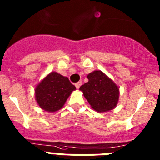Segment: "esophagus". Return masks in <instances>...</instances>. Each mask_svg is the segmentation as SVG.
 <instances>
[{
	"label": "esophagus",
	"mask_w": 160,
	"mask_h": 160,
	"mask_svg": "<svg viewBox=\"0 0 160 160\" xmlns=\"http://www.w3.org/2000/svg\"><path fill=\"white\" fill-rule=\"evenodd\" d=\"M81 84H82V81H79V82H77V83H75V86H76V87H77V88L78 89V88H80V87L81 86Z\"/></svg>",
	"instance_id": "esophagus-1"
}]
</instances>
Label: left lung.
<instances>
[{
  "mask_svg": "<svg viewBox=\"0 0 160 160\" xmlns=\"http://www.w3.org/2000/svg\"><path fill=\"white\" fill-rule=\"evenodd\" d=\"M88 82L80 86V90L94 110L108 112L114 108L119 100V88L101 71L88 75Z\"/></svg>",
  "mask_w": 160,
  "mask_h": 160,
  "instance_id": "8db88e82",
  "label": "left lung"
}]
</instances>
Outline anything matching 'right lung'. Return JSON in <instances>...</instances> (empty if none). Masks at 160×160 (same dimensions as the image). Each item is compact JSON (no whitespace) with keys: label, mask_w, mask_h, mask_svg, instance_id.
<instances>
[{"label":"right lung","mask_w":160,"mask_h":160,"mask_svg":"<svg viewBox=\"0 0 160 160\" xmlns=\"http://www.w3.org/2000/svg\"><path fill=\"white\" fill-rule=\"evenodd\" d=\"M76 87L57 72L48 74L36 88V100L39 106L47 112H56L64 106Z\"/></svg>","instance_id":"right-lung-1"}]
</instances>
